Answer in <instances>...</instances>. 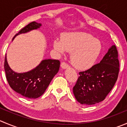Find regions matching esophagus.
I'll return each mask as SVG.
<instances>
[{"label":"esophagus","instance_id":"obj_1","mask_svg":"<svg viewBox=\"0 0 127 127\" xmlns=\"http://www.w3.org/2000/svg\"><path fill=\"white\" fill-rule=\"evenodd\" d=\"M61 67L64 69H65V68H67L68 67H69V65H68L67 64H66L65 62H62L61 64Z\"/></svg>","mask_w":127,"mask_h":127}]
</instances>
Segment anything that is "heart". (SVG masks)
Wrapping results in <instances>:
<instances>
[{
	"instance_id": "obj_1",
	"label": "heart",
	"mask_w": 127,
	"mask_h": 127,
	"mask_svg": "<svg viewBox=\"0 0 127 127\" xmlns=\"http://www.w3.org/2000/svg\"><path fill=\"white\" fill-rule=\"evenodd\" d=\"M54 47L58 53L72 52L71 62L78 70H87L94 65L102 50L101 42L87 33H68L57 38Z\"/></svg>"
}]
</instances>
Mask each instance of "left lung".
Returning <instances> with one entry per match:
<instances>
[{"label":"left lung","instance_id":"8db88e82","mask_svg":"<svg viewBox=\"0 0 127 127\" xmlns=\"http://www.w3.org/2000/svg\"><path fill=\"white\" fill-rule=\"evenodd\" d=\"M119 66L118 51L113 45L100 62L87 70L79 72L73 88L76 100L81 104L88 105L103 101L118 78Z\"/></svg>","mask_w":127,"mask_h":127}]
</instances>
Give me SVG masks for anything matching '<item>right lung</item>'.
Segmentation results:
<instances>
[{"instance_id":"add662e5","label":"right lung","mask_w":127,"mask_h":127,"mask_svg":"<svg viewBox=\"0 0 127 127\" xmlns=\"http://www.w3.org/2000/svg\"><path fill=\"white\" fill-rule=\"evenodd\" d=\"M42 24L32 22L22 29L17 35L37 29ZM60 61L58 60H43L33 69L24 72L17 73L10 68L5 57L4 69L6 78L10 87L15 92L28 98H37L43 95L54 76L59 72Z\"/></svg>"}]
</instances>
